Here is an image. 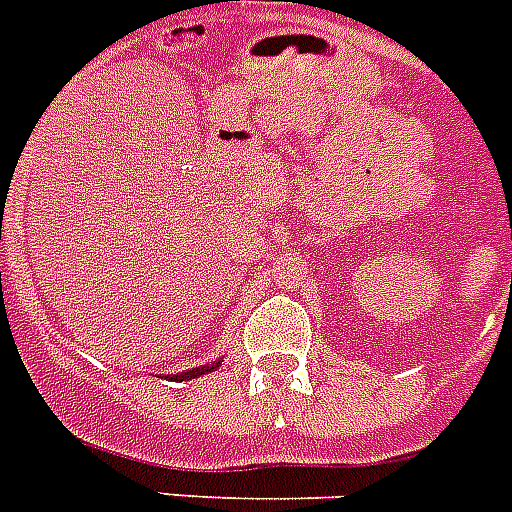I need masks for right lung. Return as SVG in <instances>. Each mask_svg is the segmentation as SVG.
Instances as JSON below:
<instances>
[{"mask_svg":"<svg viewBox=\"0 0 512 512\" xmlns=\"http://www.w3.org/2000/svg\"><path fill=\"white\" fill-rule=\"evenodd\" d=\"M223 359L210 361V364H202V366H194V369H187V372H179V374H166V379H176V382H189L194 377H202V374H210L215 369H220Z\"/></svg>","mask_w":512,"mask_h":512,"instance_id":"obj_1","label":"right lung"}]
</instances>
